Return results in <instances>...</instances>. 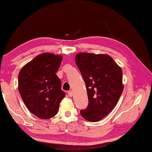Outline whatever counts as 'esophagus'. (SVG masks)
I'll return each instance as SVG.
<instances>
[{"label": "esophagus", "instance_id": "esophagus-1", "mask_svg": "<svg viewBox=\"0 0 152 152\" xmlns=\"http://www.w3.org/2000/svg\"><path fill=\"white\" fill-rule=\"evenodd\" d=\"M68 96H70V97H72L73 96V92L72 91H69L68 92Z\"/></svg>", "mask_w": 152, "mask_h": 152}]
</instances>
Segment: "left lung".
Segmentation results:
<instances>
[{
    "mask_svg": "<svg viewBox=\"0 0 152 152\" xmlns=\"http://www.w3.org/2000/svg\"><path fill=\"white\" fill-rule=\"evenodd\" d=\"M75 61L85 82L88 99V107L80 114L88 121H99L119 101L124 87L122 70L107 54L78 53Z\"/></svg>",
    "mask_w": 152,
    "mask_h": 152,
    "instance_id": "1",
    "label": "left lung"
}]
</instances>
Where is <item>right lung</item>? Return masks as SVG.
Wrapping results in <instances>:
<instances>
[{
	"label": "right lung",
	"instance_id": "obj_1",
	"mask_svg": "<svg viewBox=\"0 0 152 152\" xmlns=\"http://www.w3.org/2000/svg\"><path fill=\"white\" fill-rule=\"evenodd\" d=\"M62 56L43 53L20 69L18 89L29 111L39 119H50L57 114L66 94L56 75Z\"/></svg>",
	"mask_w": 152,
	"mask_h": 152
}]
</instances>
